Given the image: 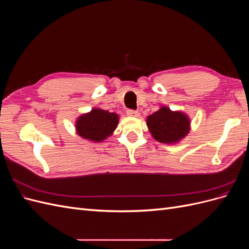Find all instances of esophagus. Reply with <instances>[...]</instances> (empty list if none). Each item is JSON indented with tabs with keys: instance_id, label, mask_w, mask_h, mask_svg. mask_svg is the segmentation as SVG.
Masks as SVG:
<instances>
[{
	"instance_id": "34e87169",
	"label": "esophagus",
	"mask_w": 249,
	"mask_h": 249,
	"mask_svg": "<svg viewBox=\"0 0 249 249\" xmlns=\"http://www.w3.org/2000/svg\"><path fill=\"white\" fill-rule=\"evenodd\" d=\"M126 114L131 116V117H139L140 116V113L138 111H135V110H131L129 109L126 111Z\"/></svg>"
}]
</instances>
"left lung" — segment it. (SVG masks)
<instances>
[{"label":"left lung","mask_w":249,"mask_h":249,"mask_svg":"<svg viewBox=\"0 0 249 249\" xmlns=\"http://www.w3.org/2000/svg\"><path fill=\"white\" fill-rule=\"evenodd\" d=\"M146 124L152 136L161 143H177L190 130V120L184 113L161 107L149 115Z\"/></svg>","instance_id":"obj_1"}]
</instances>
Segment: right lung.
<instances>
[{
    "instance_id": "right-lung-1",
    "label": "right lung",
    "mask_w": 249,
    "mask_h": 249,
    "mask_svg": "<svg viewBox=\"0 0 249 249\" xmlns=\"http://www.w3.org/2000/svg\"><path fill=\"white\" fill-rule=\"evenodd\" d=\"M118 120L119 118L116 113L94 108L77 119L76 130L82 138L102 142L114 132Z\"/></svg>"
}]
</instances>
